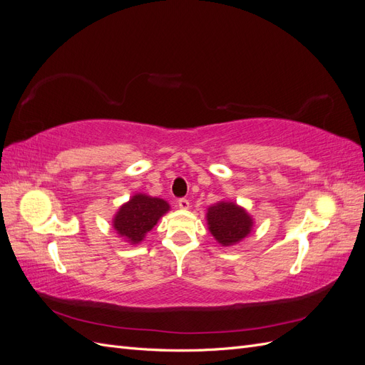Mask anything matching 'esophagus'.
<instances>
[{
    "label": "esophagus",
    "instance_id": "esophagus-1",
    "mask_svg": "<svg viewBox=\"0 0 365 365\" xmlns=\"http://www.w3.org/2000/svg\"><path fill=\"white\" fill-rule=\"evenodd\" d=\"M178 207L181 210H189L190 208V202H189V200H185V197H181V200H178Z\"/></svg>",
    "mask_w": 365,
    "mask_h": 365
}]
</instances>
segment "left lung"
I'll return each mask as SVG.
<instances>
[{
  "instance_id": "8db88e82",
  "label": "left lung",
  "mask_w": 365,
  "mask_h": 365,
  "mask_svg": "<svg viewBox=\"0 0 365 365\" xmlns=\"http://www.w3.org/2000/svg\"><path fill=\"white\" fill-rule=\"evenodd\" d=\"M208 231L222 247L244 240L252 230L254 219L244 207L231 201H219L207 208Z\"/></svg>"
}]
</instances>
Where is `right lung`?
Returning a JSON list of instances; mask_svg holds the SVG:
<instances>
[{
    "mask_svg": "<svg viewBox=\"0 0 365 365\" xmlns=\"http://www.w3.org/2000/svg\"><path fill=\"white\" fill-rule=\"evenodd\" d=\"M169 210V202L161 197L135 193L117 210L113 217V228L129 245H137Z\"/></svg>",
    "mask_w": 365,
    "mask_h": 365,
    "instance_id": "1",
    "label": "right lung"
}]
</instances>
